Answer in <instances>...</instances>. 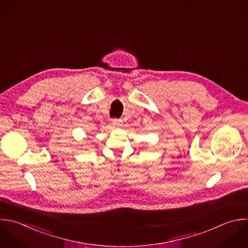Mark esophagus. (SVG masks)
I'll return each mask as SVG.
<instances>
[{
	"label": "esophagus",
	"mask_w": 248,
	"mask_h": 248,
	"mask_svg": "<svg viewBox=\"0 0 248 248\" xmlns=\"http://www.w3.org/2000/svg\"><path fill=\"white\" fill-rule=\"evenodd\" d=\"M121 121L120 120H118V119H113L112 120V122H111V124H112V126H114V127H118V126H120V123Z\"/></svg>",
	"instance_id": "esophagus-1"
}]
</instances>
